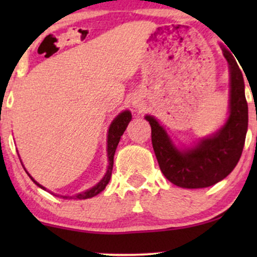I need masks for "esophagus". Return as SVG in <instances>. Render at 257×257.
I'll return each mask as SVG.
<instances>
[{
  "instance_id": "34e87169",
  "label": "esophagus",
  "mask_w": 257,
  "mask_h": 257,
  "mask_svg": "<svg viewBox=\"0 0 257 257\" xmlns=\"http://www.w3.org/2000/svg\"><path fill=\"white\" fill-rule=\"evenodd\" d=\"M133 106H134V107H139L140 104H139V102H137V101H133Z\"/></svg>"
}]
</instances>
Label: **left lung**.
Masks as SVG:
<instances>
[{"label": "left lung", "instance_id": "1", "mask_svg": "<svg viewBox=\"0 0 257 257\" xmlns=\"http://www.w3.org/2000/svg\"><path fill=\"white\" fill-rule=\"evenodd\" d=\"M229 67V116L220 131L202 139L191 149L179 150L166 129L152 116V146L159 168L174 185L184 188H204L221 181L234 169L243 152L247 131V102L244 79L235 58L222 47Z\"/></svg>", "mask_w": 257, "mask_h": 257}]
</instances>
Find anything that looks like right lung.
Segmentation results:
<instances>
[{
  "mask_svg": "<svg viewBox=\"0 0 257 257\" xmlns=\"http://www.w3.org/2000/svg\"><path fill=\"white\" fill-rule=\"evenodd\" d=\"M131 119H132V113L128 110H126V111L120 112L118 116H117L116 118L112 120L110 128H108V134H107V157H108L107 172H106L104 178L100 180V182H98V184L94 186V187H91L90 190H87L85 192L76 194V196H73V198H76V199L91 198V197L96 196V194H99L100 192H101V191L105 190L106 185L108 184V181H110V179H111L112 168H113V156H114V152H116L117 145H118L119 139L123 135V133H124L126 126H128V123L131 122ZM26 173H28V172H26ZM28 175L30 176V174H28ZM30 178H31V176H30ZM31 180L38 186V187L46 190L43 186H41L40 184H38V182L35 181L34 179L31 178ZM61 197H63V198H66V199L67 198H72V197H69V196H61Z\"/></svg>",
  "mask_w": 257,
  "mask_h": 257,
  "instance_id": "obj_1",
  "label": "right lung"
}]
</instances>
